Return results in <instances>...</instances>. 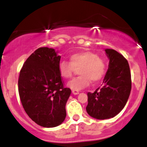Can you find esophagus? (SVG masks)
<instances>
[{
    "label": "esophagus",
    "mask_w": 147,
    "mask_h": 147,
    "mask_svg": "<svg viewBox=\"0 0 147 147\" xmlns=\"http://www.w3.org/2000/svg\"><path fill=\"white\" fill-rule=\"evenodd\" d=\"M72 94H79V91H78V90H72Z\"/></svg>",
    "instance_id": "obj_1"
}]
</instances>
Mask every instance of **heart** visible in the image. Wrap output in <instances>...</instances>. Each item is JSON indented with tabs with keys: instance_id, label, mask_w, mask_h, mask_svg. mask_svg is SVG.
<instances>
[{
	"instance_id": "heart-1",
	"label": "heart",
	"mask_w": 147,
	"mask_h": 147,
	"mask_svg": "<svg viewBox=\"0 0 147 147\" xmlns=\"http://www.w3.org/2000/svg\"><path fill=\"white\" fill-rule=\"evenodd\" d=\"M79 69L80 75L73 78L67 86L72 90H80L90 84V81L97 82L106 75L107 64L105 60L97 53L92 51H83L74 53L69 57V62L61 61L58 69L62 78H70L75 68Z\"/></svg>"
}]
</instances>
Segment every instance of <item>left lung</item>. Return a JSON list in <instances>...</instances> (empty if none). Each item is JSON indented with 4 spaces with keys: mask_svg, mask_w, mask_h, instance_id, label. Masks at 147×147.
Returning <instances> with one entry per match:
<instances>
[{
    "mask_svg": "<svg viewBox=\"0 0 147 147\" xmlns=\"http://www.w3.org/2000/svg\"><path fill=\"white\" fill-rule=\"evenodd\" d=\"M109 68L103 84L93 93H87L86 110L98 119L114 117L124 107L131 89V72L127 59L117 51L106 49Z\"/></svg>",
    "mask_w": 147,
    "mask_h": 147,
    "instance_id": "obj_1",
    "label": "left lung"
}]
</instances>
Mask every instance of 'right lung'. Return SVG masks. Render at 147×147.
Listing matches in <instances>:
<instances>
[{
	"instance_id": "add662e5",
	"label": "right lung",
	"mask_w": 147,
	"mask_h": 147,
	"mask_svg": "<svg viewBox=\"0 0 147 147\" xmlns=\"http://www.w3.org/2000/svg\"><path fill=\"white\" fill-rule=\"evenodd\" d=\"M61 56L49 47H40L29 56L20 71L18 92L29 117L43 127H55L66 117L65 105L71 90L59 72Z\"/></svg>"
}]
</instances>
